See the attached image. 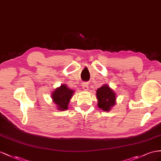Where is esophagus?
I'll use <instances>...</instances> for the list:
<instances>
[{
	"instance_id": "obj_1",
	"label": "esophagus",
	"mask_w": 161,
	"mask_h": 161,
	"mask_svg": "<svg viewBox=\"0 0 161 161\" xmlns=\"http://www.w3.org/2000/svg\"><path fill=\"white\" fill-rule=\"evenodd\" d=\"M82 88H83V90H88L89 87H88V84L86 83V82H84V83H82Z\"/></svg>"
}]
</instances>
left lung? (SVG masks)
<instances>
[{"label": "left lung", "instance_id": "1", "mask_svg": "<svg viewBox=\"0 0 161 161\" xmlns=\"http://www.w3.org/2000/svg\"><path fill=\"white\" fill-rule=\"evenodd\" d=\"M98 106L103 111H108L115 104L116 96L114 92L107 85L103 86L96 91Z\"/></svg>", "mask_w": 161, "mask_h": 161}]
</instances>
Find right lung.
<instances>
[{
    "instance_id": "add662e5",
    "label": "right lung",
    "mask_w": 161,
    "mask_h": 161,
    "mask_svg": "<svg viewBox=\"0 0 161 161\" xmlns=\"http://www.w3.org/2000/svg\"><path fill=\"white\" fill-rule=\"evenodd\" d=\"M73 90H71L65 85H62L53 92L52 98L53 102L57 105L58 110L67 109L68 104L73 94Z\"/></svg>"
}]
</instances>
